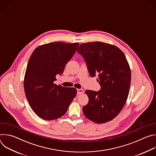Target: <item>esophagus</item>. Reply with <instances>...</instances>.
Here are the masks:
<instances>
[{"instance_id":"obj_1","label":"esophagus","mask_w":156,"mask_h":156,"mask_svg":"<svg viewBox=\"0 0 156 156\" xmlns=\"http://www.w3.org/2000/svg\"><path fill=\"white\" fill-rule=\"evenodd\" d=\"M83 93H84V90H83V89H78V90H77V94L78 95L83 94Z\"/></svg>"}]
</instances>
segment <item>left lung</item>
<instances>
[{"instance_id":"obj_1","label":"left lung","mask_w":156,"mask_h":156,"mask_svg":"<svg viewBox=\"0 0 156 156\" xmlns=\"http://www.w3.org/2000/svg\"><path fill=\"white\" fill-rule=\"evenodd\" d=\"M77 52L84 58L91 77L98 74V91L87 90L89 98L83 106L85 117L95 123L114 119L123 107L131 81L129 66L123 52L117 47L102 42L81 44Z\"/></svg>"}]
</instances>
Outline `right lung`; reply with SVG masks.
Instances as JSON below:
<instances>
[{"mask_svg": "<svg viewBox=\"0 0 156 156\" xmlns=\"http://www.w3.org/2000/svg\"><path fill=\"white\" fill-rule=\"evenodd\" d=\"M79 43L51 42L37 47L32 53L26 70L24 88L35 114L52 120L62 117L76 95L74 87L54 84L57 75L75 54Z\"/></svg>", "mask_w": 156, "mask_h": 156, "instance_id": "1", "label": "right lung"}]
</instances>
